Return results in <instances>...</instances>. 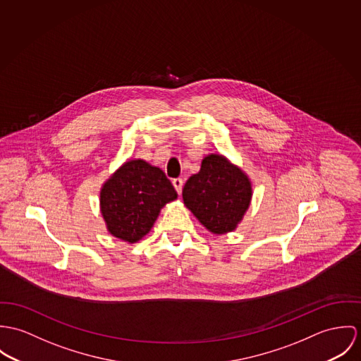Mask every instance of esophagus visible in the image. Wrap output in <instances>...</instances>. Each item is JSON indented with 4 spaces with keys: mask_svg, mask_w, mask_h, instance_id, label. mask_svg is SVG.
<instances>
[{
    "mask_svg": "<svg viewBox=\"0 0 361 361\" xmlns=\"http://www.w3.org/2000/svg\"><path fill=\"white\" fill-rule=\"evenodd\" d=\"M183 184H184L183 178H174V180H173V185H174V188H176V191H177L178 195H180L181 191H183Z\"/></svg>",
    "mask_w": 361,
    "mask_h": 361,
    "instance_id": "esophagus-1",
    "label": "esophagus"
}]
</instances>
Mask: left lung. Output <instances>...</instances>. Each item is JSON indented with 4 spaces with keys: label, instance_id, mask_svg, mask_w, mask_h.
<instances>
[{
    "label": "left lung",
    "instance_id": "8db88e82",
    "mask_svg": "<svg viewBox=\"0 0 361 361\" xmlns=\"http://www.w3.org/2000/svg\"><path fill=\"white\" fill-rule=\"evenodd\" d=\"M252 181L224 155L209 154L183 188V200L200 224L214 235L237 230L252 202Z\"/></svg>",
    "mask_w": 361,
    "mask_h": 361
}]
</instances>
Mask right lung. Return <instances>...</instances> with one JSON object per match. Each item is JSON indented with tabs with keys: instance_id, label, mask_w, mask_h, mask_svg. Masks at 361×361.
Instances as JSON below:
<instances>
[{
	"instance_id": "1",
	"label": "right lung",
	"mask_w": 361,
	"mask_h": 361,
	"mask_svg": "<svg viewBox=\"0 0 361 361\" xmlns=\"http://www.w3.org/2000/svg\"><path fill=\"white\" fill-rule=\"evenodd\" d=\"M177 192L163 170L144 159H127L99 191V210L115 238L135 243L154 227L163 206Z\"/></svg>"
}]
</instances>
